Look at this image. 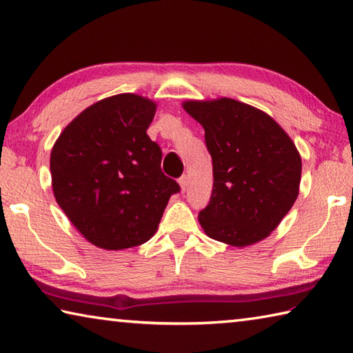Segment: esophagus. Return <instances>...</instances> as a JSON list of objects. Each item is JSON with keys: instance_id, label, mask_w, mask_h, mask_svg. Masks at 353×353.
Returning <instances> with one entry per match:
<instances>
[{"instance_id": "1", "label": "esophagus", "mask_w": 353, "mask_h": 353, "mask_svg": "<svg viewBox=\"0 0 353 353\" xmlns=\"http://www.w3.org/2000/svg\"><path fill=\"white\" fill-rule=\"evenodd\" d=\"M179 185H181V190L182 191H185V188H187V183H188V181H187V176H181V177H179Z\"/></svg>"}]
</instances>
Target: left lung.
I'll list each match as a JSON object with an SVG mask.
<instances>
[{"label":"left lung","mask_w":353,"mask_h":353,"mask_svg":"<svg viewBox=\"0 0 353 353\" xmlns=\"http://www.w3.org/2000/svg\"><path fill=\"white\" fill-rule=\"evenodd\" d=\"M182 107L204 128L213 162L202 229L235 248L265 240L297 199L302 159L296 145L268 113L240 101L190 99Z\"/></svg>","instance_id":"obj_1"}]
</instances>
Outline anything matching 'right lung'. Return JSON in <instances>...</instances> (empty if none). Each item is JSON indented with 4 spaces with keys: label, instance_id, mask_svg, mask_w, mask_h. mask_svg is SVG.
Masks as SVG:
<instances>
[{
    "label": "right lung",
    "instance_id": "1",
    "mask_svg": "<svg viewBox=\"0 0 353 353\" xmlns=\"http://www.w3.org/2000/svg\"><path fill=\"white\" fill-rule=\"evenodd\" d=\"M154 101L121 93L81 112L51 151L52 191L85 240L107 250L146 243L171 194L181 187L166 177L162 149L146 130Z\"/></svg>",
    "mask_w": 353,
    "mask_h": 353
}]
</instances>
